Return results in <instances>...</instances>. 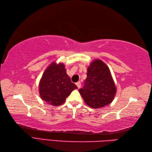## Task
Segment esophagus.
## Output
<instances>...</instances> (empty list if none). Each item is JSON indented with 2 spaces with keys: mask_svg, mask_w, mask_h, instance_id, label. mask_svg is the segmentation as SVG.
I'll list each match as a JSON object with an SVG mask.
<instances>
[{
  "mask_svg": "<svg viewBox=\"0 0 152 152\" xmlns=\"http://www.w3.org/2000/svg\"><path fill=\"white\" fill-rule=\"evenodd\" d=\"M76 85L77 86V87H78V89H80V88H81V83H80V82L76 83Z\"/></svg>",
  "mask_w": 152,
  "mask_h": 152,
  "instance_id": "1",
  "label": "esophagus"
}]
</instances>
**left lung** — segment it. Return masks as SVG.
I'll return each instance as SVG.
<instances>
[{
    "mask_svg": "<svg viewBox=\"0 0 152 152\" xmlns=\"http://www.w3.org/2000/svg\"><path fill=\"white\" fill-rule=\"evenodd\" d=\"M79 92L92 108L104 107L114 100L116 93L114 80L109 68L101 60L95 59L90 64L84 86Z\"/></svg>",
    "mask_w": 152,
    "mask_h": 152,
    "instance_id": "8db88e82",
    "label": "left lung"
}]
</instances>
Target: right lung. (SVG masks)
I'll use <instances>...</instances> for the list:
<instances>
[{
    "label": "right lung",
    "instance_id": "right-lung-1",
    "mask_svg": "<svg viewBox=\"0 0 152 152\" xmlns=\"http://www.w3.org/2000/svg\"><path fill=\"white\" fill-rule=\"evenodd\" d=\"M78 88L71 82L63 63L53 62L44 72L39 83L41 99L53 106H60L73 90Z\"/></svg>",
    "mask_w": 152,
    "mask_h": 152
}]
</instances>
